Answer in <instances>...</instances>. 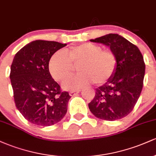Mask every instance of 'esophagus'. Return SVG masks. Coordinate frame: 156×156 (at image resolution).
<instances>
[{
    "instance_id": "obj_1",
    "label": "esophagus",
    "mask_w": 156,
    "mask_h": 156,
    "mask_svg": "<svg viewBox=\"0 0 156 156\" xmlns=\"http://www.w3.org/2000/svg\"><path fill=\"white\" fill-rule=\"evenodd\" d=\"M80 89H78V90L77 91H71V92H69V95L70 96H75L76 95V94H78V93L80 92Z\"/></svg>"
}]
</instances>
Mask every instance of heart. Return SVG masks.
I'll use <instances>...</instances> for the list:
<instances>
[{"instance_id": "b5f03b06", "label": "heart", "mask_w": 156, "mask_h": 156, "mask_svg": "<svg viewBox=\"0 0 156 156\" xmlns=\"http://www.w3.org/2000/svg\"><path fill=\"white\" fill-rule=\"evenodd\" d=\"M117 55L111 50H103L100 45L87 42L57 51L48 64L51 75L55 80H64L78 67L80 73L64 80L62 87L67 90H78L92 83L102 85L108 82L117 68Z\"/></svg>"}]
</instances>
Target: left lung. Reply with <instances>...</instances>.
Listing matches in <instances>:
<instances>
[{"instance_id":"obj_1","label":"left lung","mask_w":156,"mask_h":156,"mask_svg":"<svg viewBox=\"0 0 156 156\" xmlns=\"http://www.w3.org/2000/svg\"><path fill=\"white\" fill-rule=\"evenodd\" d=\"M90 41L110 47L118 64L112 78L95 89V96L89 103V110L99 119H120L133 111L140 96L145 73L142 54L137 46L117 34Z\"/></svg>"}]
</instances>
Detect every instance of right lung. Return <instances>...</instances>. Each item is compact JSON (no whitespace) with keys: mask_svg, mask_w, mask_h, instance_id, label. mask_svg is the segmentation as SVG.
Segmentation results:
<instances>
[{"mask_svg":"<svg viewBox=\"0 0 156 156\" xmlns=\"http://www.w3.org/2000/svg\"><path fill=\"white\" fill-rule=\"evenodd\" d=\"M67 44L36 40L16 53L10 79L15 105L30 122L50 126L63 119L70 95L62 92L52 78L48 64L51 56Z\"/></svg>","mask_w":156,"mask_h":156,"instance_id":"add662e5","label":"right lung"}]
</instances>
